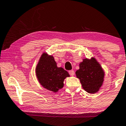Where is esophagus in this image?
Instances as JSON below:
<instances>
[{
    "instance_id": "34e87169",
    "label": "esophagus",
    "mask_w": 126,
    "mask_h": 126,
    "mask_svg": "<svg viewBox=\"0 0 126 126\" xmlns=\"http://www.w3.org/2000/svg\"><path fill=\"white\" fill-rule=\"evenodd\" d=\"M68 73H69V74L71 76H74V75H75V72H74V70H73L68 71Z\"/></svg>"
}]
</instances>
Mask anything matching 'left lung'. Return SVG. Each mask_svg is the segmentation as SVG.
I'll return each instance as SVG.
<instances>
[{"label":"left lung","mask_w":126,"mask_h":126,"mask_svg":"<svg viewBox=\"0 0 126 126\" xmlns=\"http://www.w3.org/2000/svg\"><path fill=\"white\" fill-rule=\"evenodd\" d=\"M82 88L89 93H95L102 85L104 72L100 64L94 58L84 59L79 64V69L76 72Z\"/></svg>","instance_id":"obj_1"}]
</instances>
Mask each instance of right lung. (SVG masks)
<instances>
[{
	"mask_svg": "<svg viewBox=\"0 0 126 126\" xmlns=\"http://www.w3.org/2000/svg\"><path fill=\"white\" fill-rule=\"evenodd\" d=\"M37 78L45 89L57 92L63 86V81L70 75L62 67H57L53 56L44 53L36 68Z\"/></svg>",
	"mask_w": 126,
	"mask_h": 126,
	"instance_id": "obj_1",
	"label": "right lung"
}]
</instances>
